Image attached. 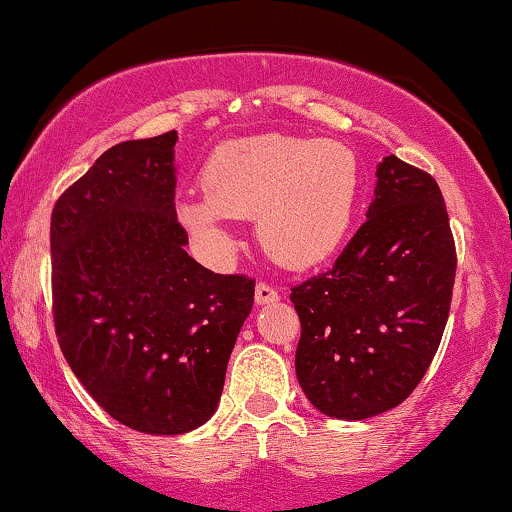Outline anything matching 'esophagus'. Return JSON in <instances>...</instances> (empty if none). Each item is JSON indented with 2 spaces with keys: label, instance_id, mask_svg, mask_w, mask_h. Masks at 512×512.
<instances>
[{
  "label": "esophagus",
  "instance_id": "obj_1",
  "mask_svg": "<svg viewBox=\"0 0 512 512\" xmlns=\"http://www.w3.org/2000/svg\"><path fill=\"white\" fill-rule=\"evenodd\" d=\"M277 300H279V293L272 289L270 284L265 282L256 284V305H270V303H277Z\"/></svg>",
  "mask_w": 512,
  "mask_h": 512
}]
</instances>
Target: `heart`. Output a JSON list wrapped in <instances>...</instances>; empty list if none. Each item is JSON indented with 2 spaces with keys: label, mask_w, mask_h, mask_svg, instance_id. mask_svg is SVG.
Instances as JSON below:
<instances>
[{
  "label": "heart",
  "mask_w": 512,
  "mask_h": 512,
  "mask_svg": "<svg viewBox=\"0 0 512 512\" xmlns=\"http://www.w3.org/2000/svg\"><path fill=\"white\" fill-rule=\"evenodd\" d=\"M202 188L177 198L184 228L212 254L235 247L230 219H254L258 242L286 268L331 258L352 228L361 191L359 160L338 139L237 137L216 146Z\"/></svg>",
  "instance_id": "1"
}]
</instances>
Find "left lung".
<instances>
[{"label":"left lung","instance_id":"8db88e82","mask_svg":"<svg viewBox=\"0 0 512 512\" xmlns=\"http://www.w3.org/2000/svg\"><path fill=\"white\" fill-rule=\"evenodd\" d=\"M375 198L328 272L293 286L296 375L328 417L368 419L412 394L450 314L457 254L431 174L387 156Z\"/></svg>","mask_w":512,"mask_h":512}]
</instances>
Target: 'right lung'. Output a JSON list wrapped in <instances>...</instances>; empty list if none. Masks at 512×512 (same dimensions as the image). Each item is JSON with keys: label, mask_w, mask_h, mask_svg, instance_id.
<instances>
[{"label": "right lung", "mask_w": 512, "mask_h": 512, "mask_svg": "<svg viewBox=\"0 0 512 512\" xmlns=\"http://www.w3.org/2000/svg\"><path fill=\"white\" fill-rule=\"evenodd\" d=\"M177 130L111 146L55 202L53 319L62 354L116 422L151 436L219 408L254 279L186 254L174 209Z\"/></svg>", "instance_id": "1"}]
</instances>
